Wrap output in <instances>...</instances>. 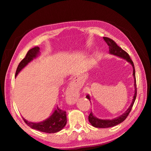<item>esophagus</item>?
<instances>
[{
  "mask_svg": "<svg viewBox=\"0 0 151 151\" xmlns=\"http://www.w3.org/2000/svg\"><path fill=\"white\" fill-rule=\"evenodd\" d=\"M77 85L75 79L72 81L68 85L66 90V99L68 103H74L77 98Z\"/></svg>",
  "mask_w": 151,
  "mask_h": 151,
  "instance_id": "obj_1",
  "label": "esophagus"
}]
</instances>
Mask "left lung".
I'll list each match as a JSON object with an SVG mask.
<instances>
[{"label":"left lung","instance_id":"obj_1","mask_svg":"<svg viewBox=\"0 0 151 151\" xmlns=\"http://www.w3.org/2000/svg\"><path fill=\"white\" fill-rule=\"evenodd\" d=\"M103 39L104 42L107 43V45L109 46V53L111 55H116L117 57H119L120 58H122L125 59L128 62H129L132 65V67H133V76L134 79V86H135V94L134 95L133 100H132V102L130 104V106L127 109V111L123 113L122 115L120 116L116 117L114 119L112 120H101L99 119V118H96L93 115L92 112H91L88 119L90 122V123L92 125L93 127H96V128H108V127H111L116 126L118 124H120V123L123 122L124 121L126 118L129 115L130 111L132 110V106H133L134 103L135 101V98L137 96V87H136V79H135V67L134 63L131 60V58L129 56V55L125 51H124L122 48H120L119 46H118L117 44L114 42V41L110 38H107V37H103ZM86 98L89 99L90 101V97L89 95L86 96ZM91 102V101H90Z\"/></svg>","mask_w":151,"mask_h":151}]
</instances>
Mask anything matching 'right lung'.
I'll list each match as a JSON object with an SVG mask.
<instances>
[{"label": "right lung", "mask_w": 151, "mask_h": 151, "mask_svg": "<svg viewBox=\"0 0 151 151\" xmlns=\"http://www.w3.org/2000/svg\"><path fill=\"white\" fill-rule=\"evenodd\" d=\"M39 55L40 48L38 47H35L30 49L27 53L25 57L18 65L15 76H17L22 68L28 65L34 58L37 57ZM23 118L24 122L31 129L48 134L56 133V132L60 131L65 126L67 120L66 111L62 110L58 107H57V108L55 109L51 116L43 122L38 123L31 122L26 120L24 118Z\"/></svg>", "instance_id": "obj_1"}]
</instances>
